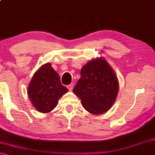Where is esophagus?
Wrapping results in <instances>:
<instances>
[{
    "mask_svg": "<svg viewBox=\"0 0 155 155\" xmlns=\"http://www.w3.org/2000/svg\"><path fill=\"white\" fill-rule=\"evenodd\" d=\"M67 88L68 89L69 91H72L73 88H74V84H71L68 85V86H67Z\"/></svg>",
    "mask_w": 155,
    "mask_h": 155,
    "instance_id": "esophagus-1",
    "label": "esophagus"
}]
</instances>
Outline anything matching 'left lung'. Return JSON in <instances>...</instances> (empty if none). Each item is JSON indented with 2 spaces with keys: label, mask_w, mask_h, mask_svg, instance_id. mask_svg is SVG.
Listing matches in <instances>:
<instances>
[{
  "label": "left lung",
  "mask_w": 155,
  "mask_h": 155,
  "mask_svg": "<svg viewBox=\"0 0 155 155\" xmlns=\"http://www.w3.org/2000/svg\"><path fill=\"white\" fill-rule=\"evenodd\" d=\"M114 71L104 58L90 60L81 69V78L73 92L81 100L83 107L92 114L106 113L112 107L119 91Z\"/></svg>",
  "instance_id": "obj_1"
}]
</instances>
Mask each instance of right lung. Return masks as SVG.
<instances>
[{"instance_id":"1","label":"right lung","mask_w":155,"mask_h":155,"mask_svg":"<svg viewBox=\"0 0 155 155\" xmlns=\"http://www.w3.org/2000/svg\"><path fill=\"white\" fill-rule=\"evenodd\" d=\"M68 91L61 84L59 74L51 63L44 64L35 73L28 85V95L33 107L47 114L57 106L60 97Z\"/></svg>"}]
</instances>
